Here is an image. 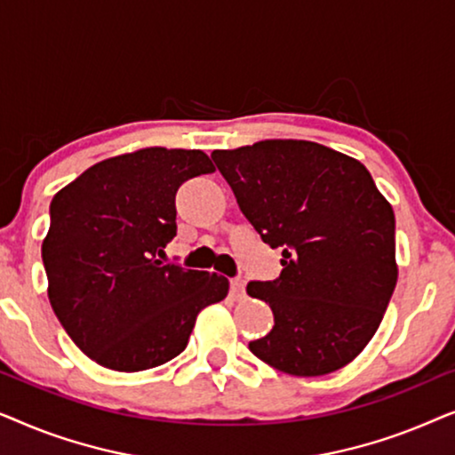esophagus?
I'll use <instances>...</instances> for the list:
<instances>
[{
    "label": "esophagus",
    "instance_id": "obj_1",
    "mask_svg": "<svg viewBox=\"0 0 455 455\" xmlns=\"http://www.w3.org/2000/svg\"><path fill=\"white\" fill-rule=\"evenodd\" d=\"M244 285L246 282L244 279H232V294L234 298H244Z\"/></svg>",
    "mask_w": 455,
    "mask_h": 455
}]
</instances>
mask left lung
Masks as SVG:
<instances>
[{"instance_id":"1","label":"left lung","mask_w":455,"mask_h":455,"mask_svg":"<svg viewBox=\"0 0 455 455\" xmlns=\"http://www.w3.org/2000/svg\"><path fill=\"white\" fill-rule=\"evenodd\" d=\"M242 213L282 273L251 282L275 325L254 356L294 377L350 364L381 325L397 283L395 215L358 159L319 142L271 139L213 151Z\"/></svg>"}]
</instances>
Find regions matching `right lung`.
<instances>
[{"label": "right lung", "mask_w": 455, "mask_h": 455, "mask_svg": "<svg viewBox=\"0 0 455 455\" xmlns=\"http://www.w3.org/2000/svg\"><path fill=\"white\" fill-rule=\"evenodd\" d=\"M198 148L147 147L95 164L52 201L43 240L47 294L74 344L111 371L165 364L229 282L161 260L176 235V192L213 173Z\"/></svg>", "instance_id": "1"}]
</instances>
